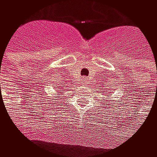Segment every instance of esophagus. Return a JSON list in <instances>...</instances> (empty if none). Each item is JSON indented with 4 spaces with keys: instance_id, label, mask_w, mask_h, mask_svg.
Segmentation results:
<instances>
[{
    "instance_id": "esophagus-1",
    "label": "esophagus",
    "mask_w": 157,
    "mask_h": 157,
    "mask_svg": "<svg viewBox=\"0 0 157 157\" xmlns=\"http://www.w3.org/2000/svg\"><path fill=\"white\" fill-rule=\"evenodd\" d=\"M82 82H83V84L85 85V84H88V82H89V78H82Z\"/></svg>"
}]
</instances>
